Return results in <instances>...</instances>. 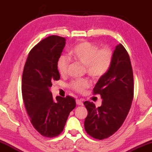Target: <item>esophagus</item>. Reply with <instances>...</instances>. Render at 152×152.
<instances>
[{"label": "esophagus", "instance_id": "34e87169", "mask_svg": "<svg viewBox=\"0 0 152 152\" xmlns=\"http://www.w3.org/2000/svg\"><path fill=\"white\" fill-rule=\"evenodd\" d=\"M76 104L78 105H83V102L81 99H76Z\"/></svg>", "mask_w": 152, "mask_h": 152}]
</instances>
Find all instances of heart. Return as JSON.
Returning <instances> with one entry per match:
<instances>
[{
	"label": "heart",
	"instance_id": "heart-1",
	"mask_svg": "<svg viewBox=\"0 0 152 152\" xmlns=\"http://www.w3.org/2000/svg\"><path fill=\"white\" fill-rule=\"evenodd\" d=\"M70 57L83 64L86 71L93 78H100L109 70L112 63L113 53L109 48L99 49L97 45L87 41H83L76 45L70 53ZM69 57L65 55L59 57L57 68L61 75H66L69 65ZM90 82L86 79L72 82L70 87L78 92L83 93L90 86Z\"/></svg>",
	"mask_w": 152,
	"mask_h": 152
}]
</instances>
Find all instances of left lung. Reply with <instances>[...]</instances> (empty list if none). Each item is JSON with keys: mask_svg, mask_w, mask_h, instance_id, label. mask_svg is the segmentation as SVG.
<instances>
[{"mask_svg": "<svg viewBox=\"0 0 152 152\" xmlns=\"http://www.w3.org/2000/svg\"><path fill=\"white\" fill-rule=\"evenodd\" d=\"M102 99L96 107L93 102H85L88 111L85 120L87 133L97 139L112 135L123 124L133 99V73L128 53L121 44L115 46L109 70L100 77L93 88Z\"/></svg>", "mask_w": 152, "mask_h": 152, "instance_id": "8db88e82", "label": "left lung"}]
</instances>
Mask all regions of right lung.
<instances>
[{
    "instance_id": "add662e5",
    "label": "right lung",
    "mask_w": 152,
    "mask_h": 152,
    "mask_svg": "<svg viewBox=\"0 0 152 152\" xmlns=\"http://www.w3.org/2000/svg\"><path fill=\"white\" fill-rule=\"evenodd\" d=\"M66 45V39L50 36L33 47L28 54L22 75L21 91L31 123L40 134L55 137L64 129L68 115L76 107L70 96L53 98L50 88L60 75L57 61Z\"/></svg>"
}]
</instances>
